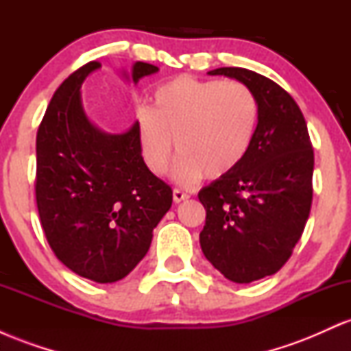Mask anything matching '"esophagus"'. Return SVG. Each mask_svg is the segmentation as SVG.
<instances>
[{
    "label": "esophagus",
    "mask_w": 351,
    "mask_h": 351,
    "mask_svg": "<svg viewBox=\"0 0 351 351\" xmlns=\"http://www.w3.org/2000/svg\"><path fill=\"white\" fill-rule=\"evenodd\" d=\"M188 198L189 196L186 195V193L181 191V189H175V191H173V201H175V203H181V201H184Z\"/></svg>",
    "instance_id": "1"
}]
</instances>
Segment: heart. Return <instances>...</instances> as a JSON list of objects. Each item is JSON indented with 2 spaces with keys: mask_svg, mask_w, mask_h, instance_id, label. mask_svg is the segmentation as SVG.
Returning <instances> with one entry per match:
<instances>
[{
  "mask_svg": "<svg viewBox=\"0 0 351 351\" xmlns=\"http://www.w3.org/2000/svg\"><path fill=\"white\" fill-rule=\"evenodd\" d=\"M257 117L256 95L239 80L178 75L156 87L150 108L136 114L140 155L153 175L162 176L170 170L176 147L178 183L193 184L204 175L223 178L247 155Z\"/></svg>",
  "mask_w": 351,
  "mask_h": 351,
  "instance_id": "obj_1",
  "label": "heart"
}]
</instances>
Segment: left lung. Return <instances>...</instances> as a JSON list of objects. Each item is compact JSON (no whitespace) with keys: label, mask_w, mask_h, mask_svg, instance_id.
I'll return each mask as SVG.
<instances>
[{"label":"left lung","mask_w":351,"mask_h":351,"mask_svg":"<svg viewBox=\"0 0 351 351\" xmlns=\"http://www.w3.org/2000/svg\"><path fill=\"white\" fill-rule=\"evenodd\" d=\"M259 104L256 134L243 163L199 191L206 224L204 257L229 280L249 284L287 263L312 206L313 150L299 106L280 86L241 67H219Z\"/></svg>","instance_id":"left-lung-1"}]
</instances>
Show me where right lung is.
<instances>
[{"instance_id":"right-lung-1","label":"right lung","mask_w":351,"mask_h":351,"mask_svg":"<svg viewBox=\"0 0 351 351\" xmlns=\"http://www.w3.org/2000/svg\"><path fill=\"white\" fill-rule=\"evenodd\" d=\"M99 62L60 84L36 136V201L47 243L72 272L99 284L128 276L171 208L173 193L145 165L136 122L108 134L88 119L80 87ZM160 69L136 62L122 77L134 86Z\"/></svg>"}]
</instances>
